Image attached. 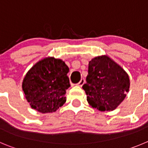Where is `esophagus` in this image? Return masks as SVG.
Instances as JSON below:
<instances>
[{"instance_id":"obj_1","label":"esophagus","mask_w":148,"mask_h":148,"mask_svg":"<svg viewBox=\"0 0 148 148\" xmlns=\"http://www.w3.org/2000/svg\"><path fill=\"white\" fill-rule=\"evenodd\" d=\"M84 83H85V79H84V78H81V81H80L79 82H78V84H77V86H81V87L83 85H84Z\"/></svg>"}]
</instances>
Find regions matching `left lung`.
<instances>
[{
	"mask_svg": "<svg viewBox=\"0 0 148 148\" xmlns=\"http://www.w3.org/2000/svg\"><path fill=\"white\" fill-rule=\"evenodd\" d=\"M129 78L123 68L107 56L97 57L88 63L86 84L83 86L87 101L100 111L113 110L126 97Z\"/></svg>",
	"mask_w": 148,
	"mask_h": 148,
	"instance_id": "8db88e82",
	"label": "left lung"
}]
</instances>
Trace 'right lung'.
I'll return each instance as SVG.
<instances>
[{"label": "right lung", "mask_w": 148, "mask_h": 148, "mask_svg": "<svg viewBox=\"0 0 148 148\" xmlns=\"http://www.w3.org/2000/svg\"><path fill=\"white\" fill-rule=\"evenodd\" d=\"M69 67L61 60L45 58L25 75L22 89L33 109L42 113L55 112L66 102V90L70 86Z\"/></svg>", "instance_id": "add662e5"}]
</instances>
